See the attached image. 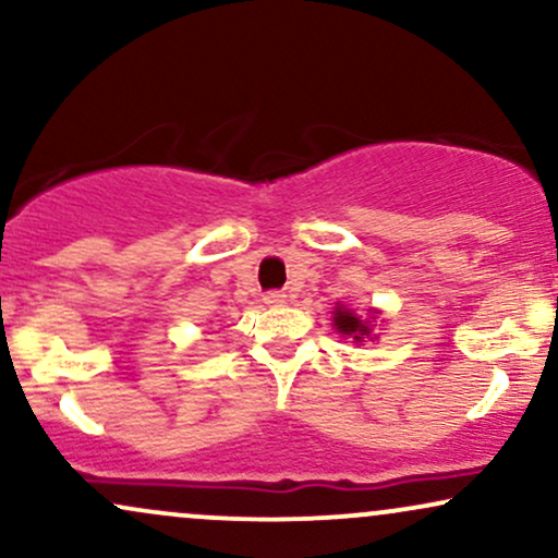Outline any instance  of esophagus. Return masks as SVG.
<instances>
[{
  "label": "esophagus",
  "mask_w": 558,
  "mask_h": 558,
  "mask_svg": "<svg viewBox=\"0 0 558 558\" xmlns=\"http://www.w3.org/2000/svg\"><path fill=\"white\" fill-rule=\"evenodd\" d=\"M286 301V293H280V291H270L265 296V304H270V306H278V304H283Z\"/></svg>",
  "instance_id": "34e87169"
}]
</instances>
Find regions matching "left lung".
Returning <instances> with one entry per match:
<instances>
[{"label":"left lung","mask_w":558,"mask_h":558,"mask_svg":"<svg viewBox=\"0 0 558 558\" xmlns=\"http://www.w3.org/2000/svg\"><path fill=\"white\" fill-rule=\"evenodd\" d=\"M332 323H336V330L341 332V336L354 338L356 343H362V338L369 336V323H362V319L356 317L354 312L343 310V306H338L336 317H332Z\"/></svg>","instance_id":"obj_1"}]
</instances>
